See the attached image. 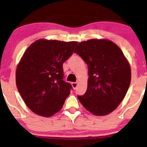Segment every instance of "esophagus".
Returning <instances> with one entry per match:
<instances>
[{
  "mask_svg": "<svg viewBox=\"0 0 147 147\" xmlns=\"http://www.w3.org/2000/svg\"><path fill=\"white\" fill-rule=\"evenodd\" d=\"M72 84V88H73L74 89H75L76 88H77V82H72V83L71 84Z\"/></svg>",
  "mask_w": 147,
  "mask_h": 147,
  "instance_id": "esophagus-1",
  "label": "esophagus"
}]
</instances>
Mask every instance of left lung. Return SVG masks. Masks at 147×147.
<instances>
[{
	"instance_id": "obj_1",
	"label": "left lung",
	"mask_w": 147,
	"mask_h": 147,
	"mask_svg": "<svg viewBox=\"0 0 147 147\" xmlns=\"http://www.w3.org/2000/svg\"><path fill=\"white\" fill-rule=\"evenodd\" d=\"M74 52L88 68L87 90L83 96H78L79 102L96 116L111 113L129 89L131 79L129 61L115 43L105 38L81 42Z\"/></svg>"
}]
</instances>
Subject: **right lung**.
Instances as JSON below:
<instances>
[{
    "instance_id": "right-lung-1",
    "label": "right lung",
    "mask_w": 147,
    "mask_h": 147,
    "mask_svg": "<svg viewBox=\"0 0 147 147\" xmlns=\"http://www.w3.org/2000/svg\"><path fill=\"white\" fill-rule=\"evenodd\" d=\"M77 44L41 38L25 50L16 67V84L33 113L49 117L62 109L72 88L63 80V63Z\"/></svg>"
}]
</instances>
